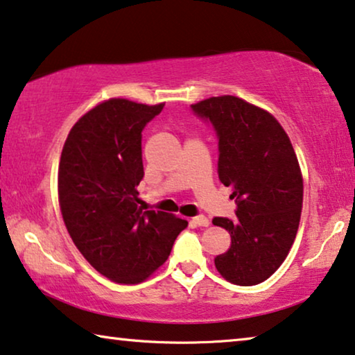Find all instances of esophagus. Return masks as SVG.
Masks as SVG:
<instances>
[{"instance_id": "1", "label": "esophagus", "mask_w": 355, "mask_h": 355, "mask_svg": "<svg viewBox=\"0 0 355 355\" xmlns=\"http://www.w3.org/2000/svg\"><path fill=\"white\" fill-rule=\"evenodd\" d=\"M191 223L196 225V226H202V228H207V226L210 225V221H209L207 216L199 215V216H194V218H191Z\"/></svg>"}]
</instances>
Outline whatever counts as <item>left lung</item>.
Segmentation results:
<instances>
[{
	"label": "left lung",
	"mask_w": 355,
	"mask_h": 355,
	"mask_svg": "<svg viewBox=\"0 0 355 355\" xmlns=\"http://www.w3.org/2000/svg\"><path fill=\"white\" fill-rule=\"evenodd\" d=\"M218 135V178L236 198V218H214L230 232L215 268L228 282L250 287L277 271L293 245L303 207V175L287 132L257 105L234 95L191 105Z\"/></svg>",
	"instance_id": "obj_1"
}]
</instances>
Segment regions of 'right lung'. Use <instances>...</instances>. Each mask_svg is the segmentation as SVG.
<instances>
[{"label":"right lung","instance_id":"1","mask_svg":"<svg viewBox=\"0 0 355 355\" xmlns=\"http://www.w3.org/2000/svg\"><path fill=\"white\" fill-rule=\"evenodd\" d=\"M164 103L108 98L76 121L59 164V204L73 242L105 277L140 284L171 255L188 226L167 211L139 207L141 130Z\"/></svg>","mask_w":355,"mask_h":355}]
</instances>
